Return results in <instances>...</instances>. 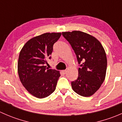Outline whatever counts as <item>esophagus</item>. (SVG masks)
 Instances as JSON below:
<instances>
[{
  "instance_id": "34e87169",
  "label": "esophagus",
  "mask_w": 122,
  "mask_h": 122,
  "mask_svg": "<svg viewBox=\"0 0 122 122\" xmlns=\"http://www.w3.org/2000/svg\"><path fill=\"white\" fill-rule=\"evenodd\" d=\"M62 72H64V74H66V72H67V70H62Z\"/></svg>"
}]
</instances>
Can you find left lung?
<instances>
[{
    "instance_id": "1",
    "label": "left lung",
    "mask_w": 122,
    "mask_h": 122,
    "mask_svg": "<svg viewBox=\"0 0 122 122\" xmlns=\"http://www.w3.org/2000/svg\"><path fill=\"white\" fill-rule=\"evenodd\" d=\"M74 51L80 68L76 80L71 82L72 90L79 95L90 97L104 81L107 57L103 46L95 37L83 32H62Z\"/></svg>"
}]
</instances>
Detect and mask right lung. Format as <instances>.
<instances>
[{
	"label": "right lung",
	"instance_id": "add662e5",
	"mask_svg": "<svg viewBox=\"0 0 122 122\" xmlns=\"http://www.w3.org/2000/svg\"><path fill=\"white\" fill-rule=\"evenodd\" d=\"M61 33H45L29 39L19 54L18 72L22 84L34 96L42 99L55 91L59 71L46 68L54 44Z\"/></svg>",
	"mask_w": 122,
	"mask_h": 122
}]
</instances>
